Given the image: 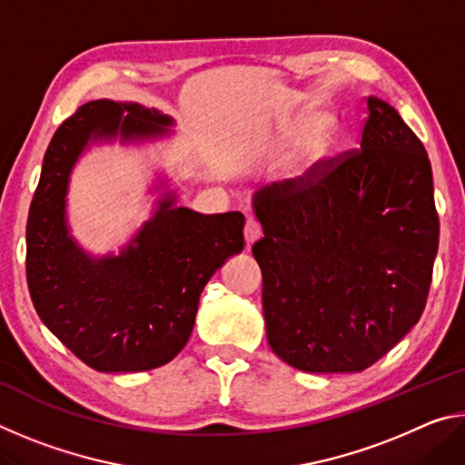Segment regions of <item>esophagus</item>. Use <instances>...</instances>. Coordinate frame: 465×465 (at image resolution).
I'll return each mask as SVG.
<instances>
[{"instance_id":"esophagus-1","label":"esophagus","mask_w":465,"mask_h":465,"mask_svg":"<svg viewBox=\"0 0 465 465\" xmlns=\"http://www.w3.org/2000/svg\"><path fill=\"white\" fill-rule=\"evenodd\" d=\"M261 235H262L261 222H258V219H254V217H248L246 225H243V238H246L248 246H252V243L261 238Z\"/></svg>"}]
</instances>
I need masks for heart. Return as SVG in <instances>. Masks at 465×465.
Segmentation results:
<instances>
[{"label":"heart","instance_id":"b5f03b06","mask_svg":"<svg viewBox=\"0 0 465 465\" xmlns=\"http://www.w3.org/2000/svg\"><path fill=\"white\" fill-rule=\"evenodd\" d=\"M303 129L305 131H320L316 137V143H313V149H316V155L326 153L330 145L334 143V131L330 129L328 124V116L324 113H318L313 110L308 116L303 119Z\"/></svg>","mask_w":465,"mask_h":465}]
</instances>
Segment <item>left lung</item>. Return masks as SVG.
<instances>
[{"label":"left lung","mask_w":465,"mask_h":465,"mask_svg":"<svg viewBox=\"0 0 465 465\" xmlns=\"http://www.w3.org/2000/svg\"><path fill=\"white\" fill-rule=\"evenodd\" d=\"M365 114L359 149L254 201L266 338L308 373H357L388 355L420 320L432 281L429 155L388 102L365 98Z\"/></svg>","instance_id":"8db88e82"}]
</instances>
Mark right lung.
Returning <instances> with one entry per match:
<instances>
[{
    "mask_svg": "<svg viewBox=\"0 0 465 465\" xmlns=\"http://www.w3.org/2000/svg\"><path fill=\"white\" fill-rule=\"evenodd\" d=\"M127 112L124 120L120 114ZM170 124L153 108L88 102L54 131L26 223V281L43 324L104 373L166 365L191 338L204 285L243 248L238 211L201 215L162 201L121 256L90 261L67 235L65 193L90 139L153 135Z\"/></svg>",
    "mask_w": 465,
    "mask_h": 465,
    "instance_id": "obj_1",
    "label": "right lung"
}]
</instances>
